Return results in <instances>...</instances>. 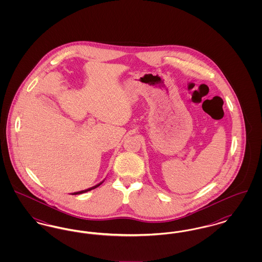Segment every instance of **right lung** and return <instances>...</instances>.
<instances>
[{
  "instance_id": "obj_1",
  "label": "right lung",
  "mask_w": 262,
  "mask_h": 262,
  "mask_svg": "<svg viewBox=\"0 0 262 262\" xmlns=\"http://www.w3.org/2000/svg\"><path fill=\"white\" fill-rule=\"evenodd\" d=\"M104 181H102V182H100L99 184H97L96 186H94V187H89L88 189H84V190H80V191H76V192H74V193H72V194H80V193H84V192H86V191H89V190H91V189H94V188H96L97 187H99L100 185L103 183Z\"/></svg>"
}]
</instances>
